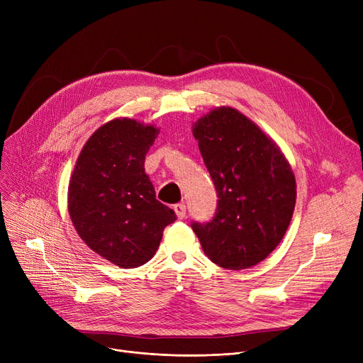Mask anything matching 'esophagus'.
I'll return each mask as SVG.
<instances>
[{
  "instance_id": "esophagus-1",
  "label": "esophagus",
  "mask_w": 363,
  "mask_h": 363,
  "mask_svg": "<svg viewBox=\"0 0 363 363\" xmlns=\"http://www.w3.org/2000/svg\"><path fill=\"white\" fill-rule=\"evenodd\" d=\"M174 211H175V213H177L178 219H184V218H185V215H186V207H185V204H184V203H178V204H175V206H174Z\"/></svg>"
}]
</instances>
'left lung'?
<instances>
[{
	"instance_id": "8db88e82",
	"label": "left lung",
	"mask_w": 363,
	"mask_h": 363,
	"mask_svg": "<svg viewBox=\"0 0 363 363\" xmlns=\"http://www.w3.org/2000/svg\"><path fill=\"white\" fill-rule=\"evenodd\" d=\"M218 208L193 231L220 268L241 271L268 257L284 238L296 206V178L279 147L237 108L222 106L193 123Z\"/></svg>"
}]
</instances>
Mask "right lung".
<instances>
[{
	"label": "right lung",
	"instance_id": "right-lung-1",
	"mask_svg": "<svg viewBox=\"0 0 363 363\" xmlns=\"http://www.w3.org/2000/svg\"><path fill=\"white\" fill-rule=\"evenodd\" d=\"M155 125L118 118L85 143L67 188L76 233L92 252L129 269L156 255L175 212L156 200L145 174L147 151L159 135Z\"/></svg>",
	"mask_w": 363,
	"mask_h": 363
}]
</instances>
